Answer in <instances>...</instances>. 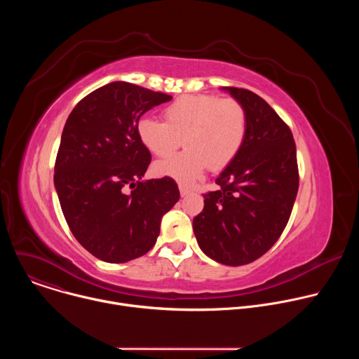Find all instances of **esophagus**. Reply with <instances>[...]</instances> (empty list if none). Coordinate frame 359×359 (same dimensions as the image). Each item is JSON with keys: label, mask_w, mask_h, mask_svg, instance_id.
<instances>
[{"label": "esophagus", "mask_w": 359, "mask_h": 359, "mask_svg": "<svg viewBox=\"0 0 359 359\" xmlns=\"http://www.w3.org/2000/svg\"><path fill=\"white\" fill-rule=\"evenodd\" d=\"M179 190H180V196H182V197H184V196H189L190 193H193V190H191L190 187L184 186V184H180V186H179Z\"/></svg>", "instance_id": "esophagus-1"}]
</instances>
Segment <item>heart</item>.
Segmentation results:
<instances>
[{
  "label": "heart",
  "mask_w": 359,
  "mask_h": 359,
  "mask_svg": "<svg viewBox=\"0 0 359 359\" xmlns=\"http://www.w3.org/2000/svg\"><path fill=\"white\" fill-rule=\"evenodd\" d=\"M165 122L142 118L136 133L140 143L158 158H168L180 146L179 155L158 162L153 172L190 183L210 165L222 170L240 151L245 132L247 114L236 99L216 95H183L163 109Z\"/></svg>",
  "instance_id": "b5f03b06"
}]
</instances>
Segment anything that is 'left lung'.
Listing matches in <instances>:
<instances>
[{
    "label": "left lung",
    "mask_w": 359,
    "mask_h": 359,
    "mask_svg": "<svg viewBox=\"0 0 359 359\" xmlns=\"http://www.w3.org/2000/svg\"><path fill=\"white\" fill-rule=\"evenodd\" d=\"M244 107L247 132L234 161L203 194L193 219L201 251L226 266L260 259L285 229L298 191L297 151L290 128L267 102L247 89L224 86Z\"/></svg>",
    "instance_id": "obj_1"
}]
</instances>
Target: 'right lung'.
<instances>
[{
	"label": "right lung",
	"instance_id": "obj_1",
	"mask_svg": "<svg viewBox=\"0 0 359 359\" xmlns=\"http://www.w3.org/2000/svg\"><path fill=\"white\" fill-rule=\"evenodd\" d=\"M170 99L118 81L85 96L67 119L54 184L72 234L102 262L146 254L180 197L170 177L143 179L150 151L136 133L140 116Z\"/></svg>",
	"mask_w": 359,
	"mask_h": 359
}]
</instances>
